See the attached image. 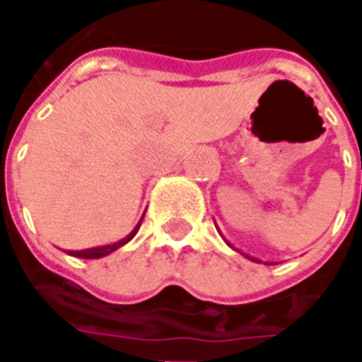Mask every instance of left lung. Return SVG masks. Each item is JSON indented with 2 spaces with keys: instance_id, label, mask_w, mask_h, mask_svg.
Returning a JSON list of instances; mask_svg holds the SVG:
<instances>
[{
  "instance_id": "obj_1",
  "label": "left lung",
  "mask_w": 362,
  "mask_h": 362,
  "mask_svg": "<svg viewBox=\"0 0 362 362\" xmlns=\"http://www.w3.org/2000/svg\"><path fill=\"white\" fill-rule=\"evenodd\" d=\"M217 230H219V228H217ZM225 243H227V240H225ZM227 244H228V246H230V243H227ZM240 254H243V252H240ZM244 256H246V258H248V259H252V262H258V264H259V259L252 258V256H248V254H244Z\"/></svg>"
}]
</instances>
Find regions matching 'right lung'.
Returning <instances> with one entry per match:
<instances>
[{
	"label": "right lung",
	"instance_id": "1",
	"mask_svg": "<svg viewBox=\"0 0 362 362\" xmlns=\"http://www.w3.org/2000/svg\"><path fill=\"white\" fill-rule=\"evenodd\" d=\"M145 215V213H143ZM141 221L143 217L139 219V223L135 225V228L129 233L127 236H124L122 240H118V243H112V244H106V246H95V248H87V250H67V254L69 256H75V258H83V259H98V258H104V256H108V254H112L114 250H118V248H122L124 244H127L132 238H134L135 235H137V230H139V227H141Z\"/></svg>",
	"mask_w": 362,
	"mask_h": 362
}]
</instances>
